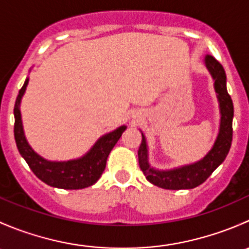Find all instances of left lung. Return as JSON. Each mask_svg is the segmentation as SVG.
Listing matches in <instances>:
<instances>
[{"instance_id":"obj_1","label":"left lung","mask_w":249,"mask_h":249,"mask_svg":"<svg viewBox=\"0 0 249 249\" xmlns=\"http://www.w3.org/2000/svg\"><path fill=\"white\" fill-rule=\"evenodd\" d=\"M206 66L214 79V89L218 94L220 106V129L214 145L200 161L171 171H158L148 164L147 144L142 134V142L139 148V164L143 175L152 184L162 189L179 190L193 189L202 184L212 172L222 164L229 153L232 141L233 105L227 90V76L219 61L211 55L205 57Z\"/></svg>"}]
</instances>
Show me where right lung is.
<instances>
[{"label": "right lung", "mask_w": 249, "mask_h": 249, "mask_svg": "<svg viewBox=\"0 0 249 249\" xmlns=\"http://www.w3.org/2000/svg\"><path fill=\"white\" fill-rule=\"evenodd\" d=\"M27 83H29V79L25 80L16 100L14 137H16L18 150L25 159V161L27 162L31 171L46 184L50 187L61 188V189H83V188L90 187L96 183L101 177L102 172L105 171L107 158H108L110 150L120 139L126 126L123 125L114 131L102 136L95 143L90 152L80 159L64 162L47 161L32 150L29 143L26 142L24 131H22L19 105L25 89H26Z\"/></svg>", "instance_id": "right-lung-1"}]
</instances>
